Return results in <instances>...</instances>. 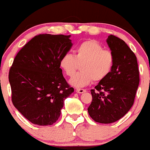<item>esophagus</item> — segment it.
Returning a JSON list of instances; mask_svg holds the SVG:
<instances>
[{
  "mask_svg": "<svg viewBox=\"0 0 150 150\" xmlns=\"http://www.w3.org/2000/svg\"><path fill=\"white\" fill-rule=\"evenodd\" d=\"M76 91L78 93H83L86 92V91L85 89H82V88H76Z\"/></svg>",
  "mask_w": 150,
  "mask_h": 150,
  "instance_id": "1",
  "label": "esophagus"
}]
</instances>
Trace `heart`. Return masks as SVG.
Returning <instances> with one entry per match:
<instances>
[{"instance_id": "b5f03b06", "label": "heart", "mask_w": 150, "mask_h": 150, "mask_svg": "<svg viewBox=\"0 0 150 150\" xmlns=\"http://www.w3.org/2000/svg\"><path fill=\"white\" fill-rule=\"evenodd\" d=\"M115 62L113 53L104 49L98 41L88 40L79 43L74 56L66 53L59 60V66L68 76H72L81 64V71L76 74L70 83L77 88L89 85L93 80L100 82L109 76Z\"/></svg>"}]
</instances>
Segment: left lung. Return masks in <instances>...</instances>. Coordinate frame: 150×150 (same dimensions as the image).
Wrapping results in <instances>:
<instances>
[{
	"label": "left lung",
	"mask_w": 150,
	"mask_h": 150,
	"mask_svg": "<svg viewBox=\"0 0 150 150\" xmlns=\"http://www.w3.org/2000/svg\"><path fill=\"white\" fill-rule=\"evenodd\" d=\"M115 62L108 77L91 90L90 116L95 122L110 124L119 120L133 105L139 85V71L135 54L126 42L114 35L107 39Z\"/></svg>",
	"instance_id": "1"
}]
</instances>
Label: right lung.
<instances>
[{
    "mask_svg": "<svg viewBox=\"0 0 150 150\" xmlns=\"http://www.w3.org/2000/svg\"><path fill=\"white\" fill-rule=\"evenodd\" d=\"M70 37L49 34L34 37L17 54L10 68L12 103L35 125L55 123L64 101L74 92L59 66L61 57L72 46Z\"/></svg>",
    "mask_w": 150,
    "mask_h": 150,
    "instance_id": "add662e5",
    "label": "right lung"
}]
</instances>
